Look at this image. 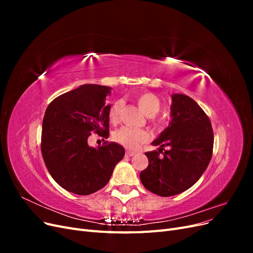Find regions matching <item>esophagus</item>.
<instances>
[{
	"label": "esophagus",
	"instance_id": "1",
	"mask_svg": "<svg viewBox=\"0 0 253 253\" xmlns=\"http://www.w3.org/2000/svg\"><path fill=\"white\" fill-rule=\"evenodd\" d=\"M135 154H136V153H135V152H132V151H126V156H129V157L134 156Z\"/></svg>",
	"mask_w": 253,
	"mask_h": 253
}]
</instances>
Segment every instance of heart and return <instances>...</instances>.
<instances>
[{
  "instance_id": "1",
  "label": "heart",
  "mask_w": 253,
  "mask_h": 253,
  "mask_svg": "<svg viewBox=\"0 0 253 253\" xmlns=\"http://www.w3.org/2000/svg\"><path fill=\"white\" fill-rule=\"evenodd\" d=\"M135 101L140 110L149 117L154 116L162 108L159 98L150 91H142L135 96ZM121 102H114L109 110V120L112 125H117L120 118ZM150 138L149 133L142 128H133L124 126L114 133V140L128 150L139 149L141 144L145 143Z\"/></svg>"
}]
</instances>
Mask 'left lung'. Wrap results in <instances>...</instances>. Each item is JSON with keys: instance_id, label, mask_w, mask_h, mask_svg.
I'll return each instance as SVG.
<instances>
[{"instance_id": "1", "label": "left lung", "mask_w": 253, "mask_h": 253, "mask_svg": "<svg viewBox=\"0 0 253 253\" xmlns=\"http://www.w3.org/2000/svg\"><path fill=\"white\" fill-rule=\"evenodd\" d=\"M171 117L153 141L159 150L145 153L149 166L140 173L144 188L164 197L183 192L201 178L211 160L214 141L211 121L192 98L172 95ZM165 146L168 150L164 151Z\"/></svg>"}]
</instances>
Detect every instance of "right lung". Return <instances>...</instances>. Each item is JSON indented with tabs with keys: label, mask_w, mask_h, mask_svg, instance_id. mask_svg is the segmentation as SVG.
Listing matches in <instances>:
<instances>
[{
	"label": "right lung",
	"mask_w": 253,
	"mask_h": 253,
	"mask_svg": "<svg viewBox=\"0 0 253 253\" xmlns=\"http://www.w3.org/2000/svg\"><path fill=\"white\" fill-rule=\"evenodd\" d=\"M111 87L83 84L48 104L42 124L41 152L51 177L78 195H88L109 182L114 168L125 156L120 144L105 141L93 148L87 138L95 132L109 137L105 98Z\"/></svg>",
	"instance_id": "right-lung-1"
}]
</instances>
